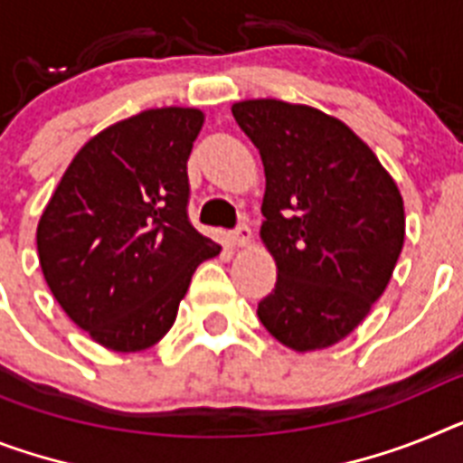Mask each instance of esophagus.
Segmentation results:
<instances>
[{"label": "esophagus", "instance_id": "obj_1", "mask_svg": "<svg viewBox=\"0 0 463 463\" xmlns=\"http://www.w3.org/2000/svg\"><path fill=\"white\" fill-rule=\"evenodd\" d=\"M231 242L235 244V247H247V244L251 242V231H250V225H238L235 231H231Z\"/></svg>", "mask_w": 463, "mask_h": 463}]
</instances>
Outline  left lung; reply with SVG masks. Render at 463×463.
<instances>
[{"label": "left lung", "mask_w": 463, "mask_h": 463, "mask_svg": "<svg viewBox=\"0 0 463 463\" xmlns=\"http://www.w3.org/2000/svg\"><path fill=\"white\" fill-rule=\"evenodd\" d=\"M259 147L261 240L278 266L259 320L279 344L316 351L367 317L405 242L395 181L344 122L308 106L259 99L232 106Z\"/></svg>", "instance_id": "obj_1"}]
</instances>
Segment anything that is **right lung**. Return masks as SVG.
Returning a JSON list of instances; mask_svg holds the SVG:
<instances>
[{"label":"right lung","mask_w":463,"mask_h":463,"mask_svg":"<svg viewBox=\"0 0 463 463\" xmlns=\"http://www.w3.org/2000/svg\"><path fill=\"white\" fill-rule=\"evenodd\" d=\"M204 115L143 110L93 136L37 225L46 285L110 351L157 344L202 261L221 251L188 219V157Z\"/></svg>","instance_id":"right-lung-1"}]
</instances>
